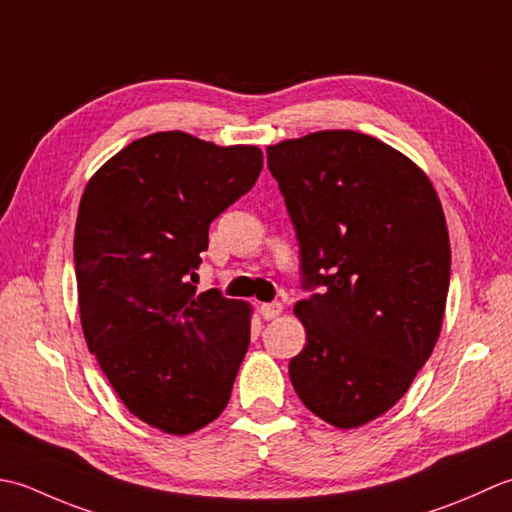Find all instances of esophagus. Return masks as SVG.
I'll list each match as a JSON object with an SVG mask.
<instances>
[{"label": "esophagus", "instance_id": "1", "mask_svg": "<svg viewBox=\"0 0 512 512\" xmlns=\"http://www.w3.org/2000/svg\"><path fill=\"white\" fill-rule=\"evenodd\" d=\"M280 314H283V302L276 300V302H263V305H260V316L265 320H274Z\"/></svg>", "mask_w": 512, "mask_h": 512}]
</instances>
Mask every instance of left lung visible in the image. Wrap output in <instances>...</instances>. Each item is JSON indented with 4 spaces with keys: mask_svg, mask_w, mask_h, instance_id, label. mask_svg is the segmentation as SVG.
Wrapping results in <instances>:
<instances>
[{
    "mask_svg": "<svg viewBox=\"0 0 512 512\" xmlns=\"http://www.w3.org/2000/svg\"><path fill=\"white\" fill-rule=\"evenodd\" d=\"M300 245L307 344L289 378L311 413L356 429L409 391L440 338L451 243L417 165L353 130L267 148Z\"/></svg>",
    "mask_w": 512,
    "mask_h": 512,
    "instance_id": "1",
    "label": "left lung"
}]
</instances>
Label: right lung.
Instances as JSON below:
<instances>
[{
	"label": "right lung",
	"mask_w": 512,
	"mask_h": 512,
	"mask_svg": "<svg viewBox=\"0 0 512 512\" xmlns=\"http://www.w3.org/2000/svg\"><path fill=\"white\" fill-rule=\"evenodd\" d=\"M263 152L185 132L132 141L81 196L75 271L83 336L112 389L145 424L187 435L229 402L252 309L196 294L214 218L252 190Z\"/></svg>",
	"instance_id": "1"
}]
</instances>
